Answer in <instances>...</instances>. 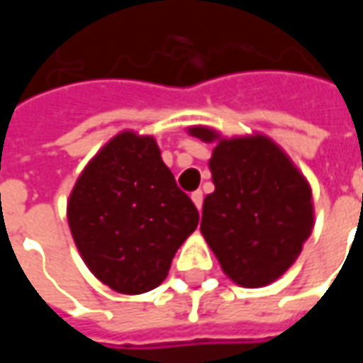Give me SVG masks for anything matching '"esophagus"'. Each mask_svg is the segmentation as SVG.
Segmentation results:
<instances>
[{"label": "esophagus", "instance_id": "34e87169", "mask_svg": "<svg viewBox=\"0 0 363 363\" xmlns=\"http://www.w3.org/2000/svg\"><path fill=\"white\" fill-rule=\"evenodd\" d=\"M190 198H192L194 206H196L198 210H200V208H202V202H204V196H202V192H200V190H196V192H192V194H190Z\"/></svg>", "mask_w": 363, "mask_h": 363}]
</instances>
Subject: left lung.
<instances>
[{"instance_id":"8db88e82","label":"left lung","mask_w":363,"mask_h":363,"mask_svg":"<svg viewBox=\"0 0 363 363\" xmlns=\"http://www.w3.org/2000/svg\"><path fill=\"white\" fill-rule=\"evenodd\" d=\"M189 134L216 142L210 159L216 190L204 198L200 223L206 243L235 284H272L311 235L309 182L267 135L221 138L206 126L189 128Z\"/></svg>"}]
</instances>
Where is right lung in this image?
Returning a JSON list of instances; mask_svg holds the SVG:
<instances>
[{
	"label": "right lung",
	"mask_w": 363,
	"mask_h": 363,
	"mask_svg": "<svg viewBox=\"0 0 363 363\" xmlns=\"http://www.w3.org/2000/svg\"><path fill=\"white\" fill-rule=\"evenodd\" d=\"M198 220L196 206L177 186L155 138L130 130L91 159L67 200V223L87 268L128 296L165 280Z\"/></svg>",
	"instance_id": "add662e5"
}]
</instances>
